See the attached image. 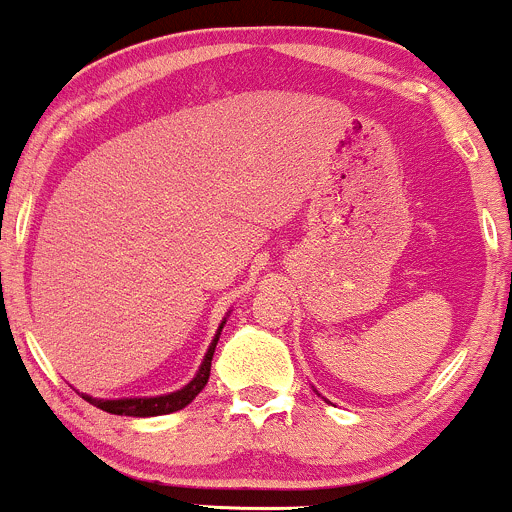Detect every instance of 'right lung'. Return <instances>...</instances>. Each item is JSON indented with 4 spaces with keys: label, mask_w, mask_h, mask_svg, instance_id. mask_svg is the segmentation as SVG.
<instances>
[{
    "label": "right lung",
    "mask_w": 512,
    "mask_h": 512,
    "mask_svg": "<svg viewBox=\"0 0 512 512\" xmlns=\"http://www.w3.org/2000/svg\"><path fill=\"white\" fill-rule=\"evenodd\" d=\"M224 323H226V318L221 321L219 331H216L214 341H211L209 351H206V356H204V361H201L196 376L191 378V381L186 383L184 388H179V391L164 393V396H144V398H94V396H86V393H82V398H84V401H89L91 406L101 408V411L114 413V416L151 418V416H166V413L181 411V408L189 406V403L194 401V398L199 396L201 391H204L206 383H209L211 358H214L216 343H219V336H221V328H224Z\"/></svg>",
    "instance_id": "right-lung-1"
}]
</instances>
